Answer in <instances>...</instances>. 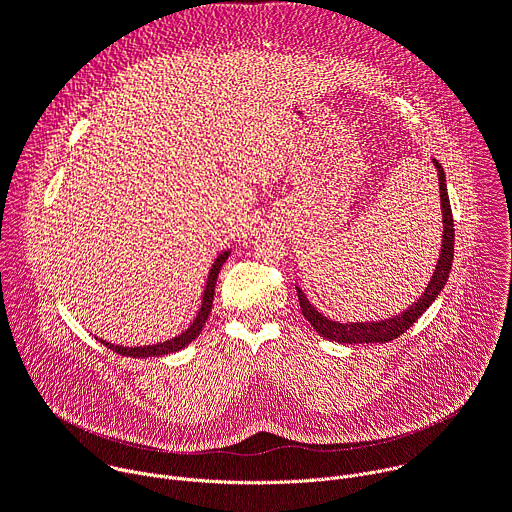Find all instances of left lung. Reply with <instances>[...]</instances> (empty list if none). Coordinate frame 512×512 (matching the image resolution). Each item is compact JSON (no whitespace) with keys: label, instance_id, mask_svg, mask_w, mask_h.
<instances>
[{"label":"left lung","instance_id":"8db88e82","mask_svg":"<svg viewBox=\"0 0 512 512\" xmlns=\"http://www.w3.org/2000/svg\"><path fill=\"white\" fill-rule=\"evenodd\" d=\"M433 166L437 170V184H440V204H442L444 231H442L440 259H437V263H435L433 275H431L425 291L417 298V302H413L405 312H401L393 318L379 320V322H338V320L326 318L322 312H318L310 304V300L306 298L302 287L296 285L304 318L326 340H334V342H342V344L389 342V340L401 336L405 330H409V326H413V322L435 302L437 296H440V291L444 289V285L450 277V269H452V261H454V218H452V206H450V198H448L444 168L435 158H433Z\"/></svg>","mask_w":512,"mask_h":512}]
</instances>
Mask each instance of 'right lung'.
Here are the masks:
<instances>
[{
	"label": "right lung",
	"mask_w": 512,
	"mask_h": 512,
	"mask_svg": "<svg viewBox=\"0 0 512 512\" xmlns=\"http://www.w3.org/2000/svg\"><path fill=\"white\" fill-rule=\"evenodd\" d=\"M231 255V249L218 253L216 259L212 261V267L208 271V279L204 283V291H202V302H200V308L196 312V318L192 320V324L178 336L170 338V340H164V342H158V344H148V346H121V344H113V342H107L103 338H97L101 344H105L107 348H111L113 352L117 354H123V356H133V358H152V356H164V354H172V352H178L182 350L184 346H188L204 328L206 320H208V314H210V308H212V298H214V285H216V277L218 273H221V267L225 265V261L229 259Z\"/></svg>",
	"instance_id": "right-lung-1"
}]
</instances>
